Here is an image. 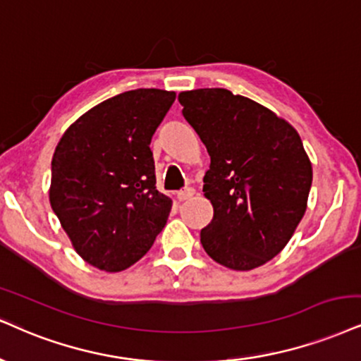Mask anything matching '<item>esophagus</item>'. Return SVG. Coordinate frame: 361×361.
Wrapping results in <instances>:
<instances>
[{
    "mask_svg": "<svg viewBox=\"0 0 361 361\" xmlns=\"http://www.w3.org/2000/svg\"><path fill=\"white\" fill-rule=\"evenodd\" d=\"M192 195H194V189L188 188V189L180 190V192H177V199H179L180 202H184V201H188V199L192 197Z\"/></svg>",
    "mask_w": 361,
    "mask_h": 361,
    "instance_id": "1",
    "label": "esophagus"
}]
</instances>
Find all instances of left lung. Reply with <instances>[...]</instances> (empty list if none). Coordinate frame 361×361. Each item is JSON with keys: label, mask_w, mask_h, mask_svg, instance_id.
Returning a JSON list of instances; mask_svg holds the SVG:
<instances>
[{"label": "left lung", "mask_w": 361, "mask_h": 361, "mask_svg": "<svg viewBox=\"0 0 361 361\" xmlns=\"http://www.w3.org/2000/svg\"><path fill=\"white\" fill-rule=\"evenodd\" d=\"M182 115L206 145L204 197L214 216L204 251L234 271H251L283 251L303 219L313 167L296 128L273 110L226 88L179 93Z\"/></svg>", "instance_id": "8db88e82"}]
</instances>
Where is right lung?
Masks as SVG:
<instances>
[{
  "label": "right lung",
  "mask_w": 361,
  "mask_h": 361,
  "mask_svg": "<svg viewBox=\"0 0 361 361\" xmlns=\"http://www.w3.org/2000/svg\"><path fill=\"white\" fill-rule=\"evenodd\" d=\"M173 100L159 88L120 93L75 120L53 154V212L78 256L106 273L135 264L167 222L149 145Z\"/></svg>",
  "instance_id": "1"
}]
</instances>
